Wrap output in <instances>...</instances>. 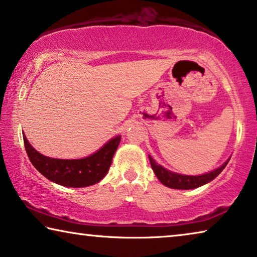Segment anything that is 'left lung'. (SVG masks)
I'll return each instance as SVG.
<instances>
[{
	"label": "left lung",
	"mask_w": 257,
	"mask_h": 257,
	"mask_svg": "<svg viewBox=\"0 0 257 257\" xmlns=\"http://www.w3.org/2000/svg\"><path fill=\"white\" fill-rule=\"evenodd\" d=\"M149 159H150V164L153 172H155L156 177L159 179V181L163 183L164 186L170 187V188L173 189H194L197 188V187H201L205 183H208L210 181L218 177L220 174V172L226 167L228 160L226 163H224L220 167L216 168L212 172H209V173L202 174V175H185V174H178L174 173V172H171L166 170L165 167H163L162 165H158L153 158H151V156H149Z\"/></svg>",
	"instance_id": "8db88e82"
}]
</instances>
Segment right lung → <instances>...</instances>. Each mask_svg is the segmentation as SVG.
Segmentation results:
<instances>
[{
	"instance_id": "1",
	"label": "right lung",
	"mask_w": 257,
	"mask_h": 257,
	"mask_svg": "<svg viewBox=\"0 0 257 257\" xmlns=\"http://www.w3.org/2000/svg\"><path fill=\"white\" fill-rule=\"evenodd\" d=\"M25 150L32 165L51 181L64 187L80 188L104 179L109 170L121 136L109 140L97 152L82 159H55L38 152L23 134Z\"/></svg>"
}]
</instances>
